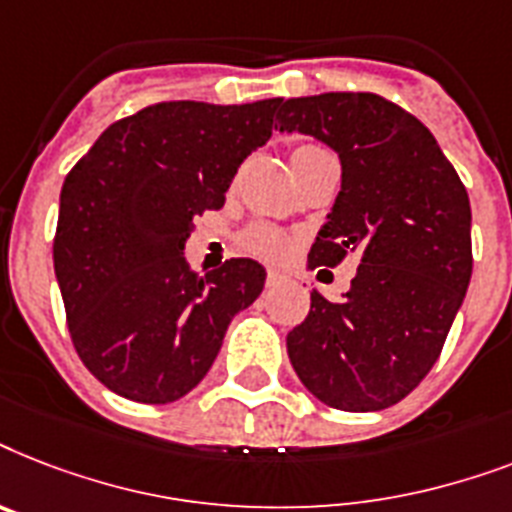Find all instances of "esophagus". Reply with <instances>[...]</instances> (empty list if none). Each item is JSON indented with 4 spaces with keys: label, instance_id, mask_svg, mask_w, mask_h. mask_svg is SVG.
<instances>
[{
    "label": "esophagus",
    "instance_id": "34e87169",
    "mask_svg": "<svg viewBox=\"0 0 512 512\" xmlns=\"http://www.w3.org/2000/svg\"><path fill=\"white\" fill-rule=\"evenodd\" d=\"M288 277L282 275V272H277V269H269L267 272V288H275V285H280V282H285Z\"/></svg>",
    "mask_w": 512,
    "mask_h": 512
}]
</instances>
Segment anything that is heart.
<instances>
[{"label":"heart","mask_w":512,"mask_h":512,"mask_svg":"<svg viewBox=\"0 0 512 512\" xmlns=\"http://www.w3.org/2000/svg\"><path fill=\"white\" fill-rule=\"evenodd\" d=\"M312 150H325V147L298 145L290 158H296L301 153H312ZM240 243H243L245 251L267 261H282L293 251V235H288L280 227H269V224H253V227H248L243 237H240Z\"/></svg>","instance_id":"heart-1"}]
</instances>
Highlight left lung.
I'll use <instances>...</instances> for the list:
<instances>
[{
	"mask_svg": "<svg viewBox=\"0 0 512 512\" xmlns=\"http://www.w3.org/2000/svg\"><path fill=\"white\" fill-rule=\"evenodd\" d=\"M280 132L312 134L341 158V192L309 267L357 256L343 301L312 290L288 357L327 407L402 402L436 365L473 272L470 200L433 134L396 102L327 92L280 102Z\"/></svg>",
	"mask_w": 512,
	"mask_h": 512,
	"instance_id": "1",
	"label": "left lung"
}]
</instances>
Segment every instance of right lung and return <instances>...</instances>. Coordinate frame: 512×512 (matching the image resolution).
<instances>
[{
	"instance_id": "1",
	"label": "right lung",
	"mask_w": 512,
	"mask_h": 512,
	"mask_svg": "<svg viewBox=\"0 0 512 512\" xmlns=\"http://www.w3.org/2000/svg\"><path fill=\"white\" fill-rule=\"evenodd\" d=\"M275 100H174L110 124L63 182L55 275L81 362L142 404L177 402L206 378L227 325L264 288L230 259L190 272L195 216L224 206L237 166L272 137Z\"/></svg>"
}]
</instances>
